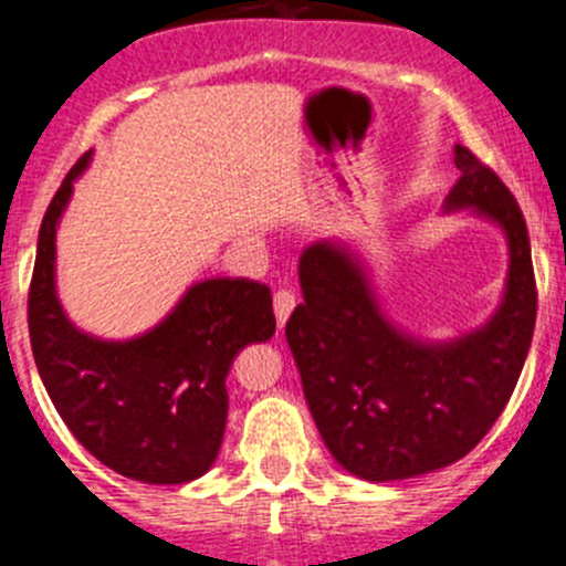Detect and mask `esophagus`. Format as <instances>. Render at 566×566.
<instances>
[{"instance_id": "esophagus-1", "label": "esophagus", "mask_w": 566, "mask_h": 566, "mask_svg": "<svg viewBox=\"0 0 566 566\" xmlns=\"http://www.w3.org/2000/svg\"><path fill=\"white\" fill-rule=\"evenodd\" d=\"M295 304H298V298H295L293 290H279L276 295H273V312H276V323L284 325L293 315Z\"/></svg>"}]
</instances>
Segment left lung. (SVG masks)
<instances>
[{"instance_id":"obj_1","label":"left lung","mask_w":566,"mask_h":566,"mask_svg":"<svg viewBox=\"0 0 566 566\" xmlns=\"http://www.w3.org/2000/svg\"><path fill=\"white\" fill-rule=\"evenodd\" d=\"M460 180L443 213L476 216L506 241L504 293L493 315L454 339H430L386 312L367 256L345 238L301 251L304 304L287 345L331 458L364 482H397L465 458L515 391L536 319L528 230L510 188L454 145Z\"/></svg>"}]
</instances>
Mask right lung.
Segmentation results:
<instances>
[{"mask_svg": "<svg viewBox=\"0 0 566 566\" xmlns=\"http://www.w3.org/2000/svg\"><path fill=\"white\" fill-rule=\"evenodd\" d=\"M90 164L93 150L67 172L40 224L30 290L40 380L76 441L119 476L193 482L224 441L232 361L276 331L271 290L249 279H199L153 328L128 339L78 328L56 293V230Z\"/></svg>", "mask_w": 566, "mask_h": 566, "instance_id": "obj_1", "label": "right lung"}]
</instances>
